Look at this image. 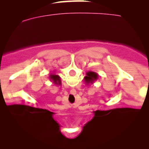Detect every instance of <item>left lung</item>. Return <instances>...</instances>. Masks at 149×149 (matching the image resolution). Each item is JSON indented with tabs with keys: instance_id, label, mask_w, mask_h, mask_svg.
<instances>
[{
	"instance_id": "left-lung-1",
	"label": "left lung",
	"mask_w": 149,
	"mask_h": 149,
	"mask_svg": "<svg viewBox=\"0 0 149 149\" xmlns=\"http://www.w3.org/2000/svg\"><path fill=\"white\" fill-rule=\"evenodd\" d=\"M99 75L97 73L94 72V71H88L86 73V76L84 77L83 80H84L85 83H86V85L90 84H93L94 82L96 81L98 79Z\"/></svg>"
}]
</instances>
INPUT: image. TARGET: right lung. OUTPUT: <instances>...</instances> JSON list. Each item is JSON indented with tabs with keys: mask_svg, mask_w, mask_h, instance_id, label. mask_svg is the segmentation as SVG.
<instances>
[{
	"mask_svg": "<svg viewBox=\"0 0 149 149\" xmlns=\"http://www.w3.org/2000/svg\"><path fill=\"white\" fill-rule=\"evenodd\" d=\"M49 80L51 81H52V83L55 85H61V82L60 80V77H59L58 75L55 74L54 73H49Z\"/></svg>",
	"mask_w": 149,
	"mask_h": 149,
	"instance_id": "obj_1",
	"label": "right lung"
}]
</instances>
